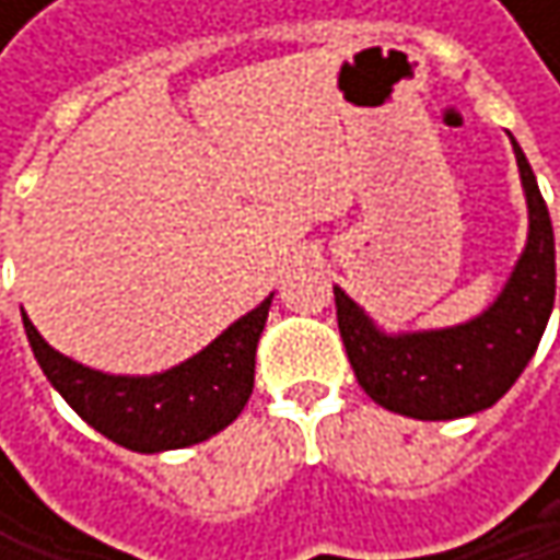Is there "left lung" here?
Instances as JSON below:
<instances>
[{"mask_svg": "<svg viewBox=\"0 0 560 560\" xmlns=\"http://www.w3.org/2000/svg\"><path fill=\"white\" fill-rule=\"evenodd\" d=\"M512 149L528 200V246L490 311L460 327L386 337L334 288L337 327L357 383L389 411L421 421L483 411L512 389L538 350L555 307V233L525 152L518 142Z\"/></svg>", "mask_w": 560, "mask_h": 560, "instance_id": "1", "label": "left lung"}]
</instances>
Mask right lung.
<instances>
[{"mask_svg": "<svg viewBox=\"0 0 560 560\" xmlns=\"http://www.w3.org/2000/svg\"><path fill=\"white\" fill-rule=\"evenodd\" d=\"M272 298L226 327L207 350L159 376H106L42 340L22 314L38 366L63 401L109 441L159 454L207 441L236 421L256 383V347Z\"/></svg>", "mask_w": 560, "mask_h": 560, "instance_id": "1", "label": "right lung"}]
</instances>
